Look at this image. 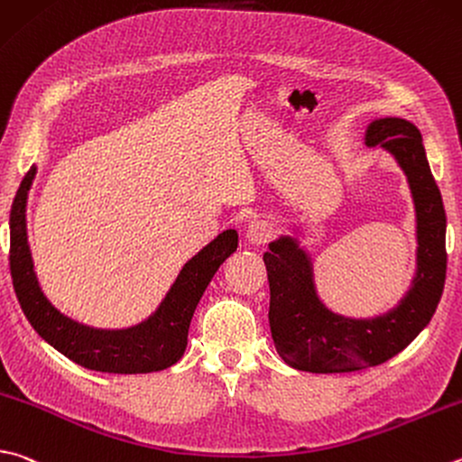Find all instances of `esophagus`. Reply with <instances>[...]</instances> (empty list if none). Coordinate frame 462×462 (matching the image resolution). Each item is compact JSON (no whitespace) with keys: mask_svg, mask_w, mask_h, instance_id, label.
Instances as JSON below:
<instances>
[{"mask_svg":"<svg viewBox=\"0 0 462 462\" xmlns=\"http://www.w3.org/2000/svg\"><path fill=\"white\" fill-rule=\"evenodd\" d=\"M276 228L271 222H264V220H256L248 226L246 230V240L250 245H266V242H271L274 238Z\"/></svg>","mask_w":462,"mask_h":462,"instance_id":"obj_1","label":"esophagus"}]
</instances>
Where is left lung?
<instances>
[{
    "instance_id": "8db88e82",
    "label": "left lung",
    "mask_w": 462,
    "mask_h": 462,
    "mask_svg": "<svg viewBox=\"0 0 462 462\" xmlns=\"http://www.w3.org/2000/svg\"><path fill=\"white\" fill-rule=\"evenodd\" d=\"M365 143L388 149L408 178L416 206V276L412 289L390 313L347 319L319 300L311 260L297 240L284 236L273 242L271 253H264L271 287L268 321L276 354L300 372L346 374L388 362L429 325L442 297L447 214L420 131L410 121L388 116L367 127Z\"/></svg>"
}]
</instances>
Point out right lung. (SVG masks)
Listing matches in <instances>:
<instances>
[{
	"mask_svg": "<svg viewBox=\"0 0 462 462\" xmlns=\"http://www.w3.org/2000/svg\"><path fill=\"white\" fill-rule=\"evenodd\" d=\"M36 167H30L10 212V273L23 315L42 339L87 370L149 374L178 364L188 346L191 317L217 268L238 248L236 230H226L181 268L162 307L145 323L100 331L64 317L42 292L28 248L26 199Z\"/></svg>",
	"mask_w": 462,
	"mask_h": 462,
	"instance_id": "right-lung-1",
	"label": "right lung"
}]
</instances>
